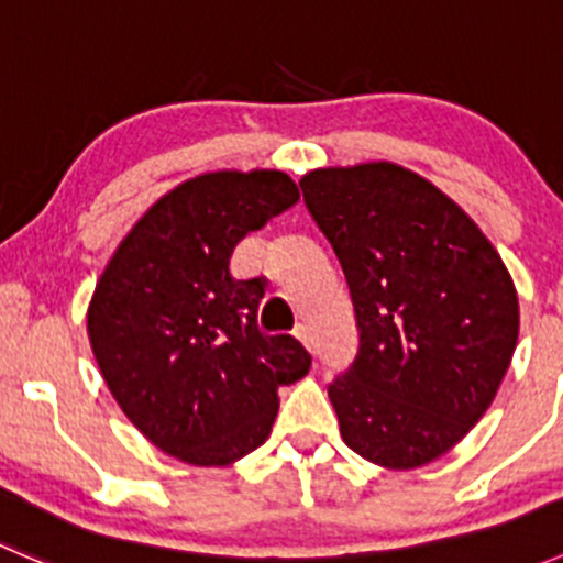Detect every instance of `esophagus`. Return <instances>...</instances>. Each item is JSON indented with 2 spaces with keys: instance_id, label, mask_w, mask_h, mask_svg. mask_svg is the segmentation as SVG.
I'll return each instance as SVG.
<instances>
[{
  "instance_id": "esophagus-1",
  "label": "esophagus",
  "mask_w": 563,
  "mask_h": 563,
  "mask_svg": "<svg viewBox=\"0 0 563 563\" xmlns=\"http://www.w3.org/2000/svg\"><path fill=\"white\" fill-rule=\"evenodd\" d=\"M294 334H297V338H299V340H302V343H305V345H308V349H310V351H313V338H310V329H308V327H305V323H299V327H297V329H294Z\"/></svg>"
}]
</instances>
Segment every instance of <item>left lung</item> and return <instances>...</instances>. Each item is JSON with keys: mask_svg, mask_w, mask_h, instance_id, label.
<instances>
[{"mask_svg": "<svg viewBox=\"0 0 563 563\" xmlns=\"http://www.w3.org/2000/svg\"><path fill=\"white\" fill-rule=\"evenodd\" d=\"M343 266L360 349L329 382L345 444L417 468L457 444L496 397L518 343V294L474 220L391 163L299 181Z\"/></svg>", "mask_w": 563, "mask_h": 563, "instance_id": "8db88e82", "label": "left lung"}]
</instances>
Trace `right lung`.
Instances as JSON below:
<instances>
[{
	"label": "right lung",
	"mask_w": 563,
	"mask_h": 563,
	"mask_svg": "<svg viewBox=\"0 0 563 563\" xmlns=\"http://www.w3.org/2000/svg\"><path fill=\"white\" fill-rule=\"evenodd\" d=\"M299 201L283 172L203 174L163 196L122 240L92 305L108 389L155 446L192 465L258 450L277 387L310 371L291 334H264L261 277L234 280V247Z\"/></svg>",
	"instance_id": "add662e5"
}]
</instances>
